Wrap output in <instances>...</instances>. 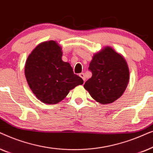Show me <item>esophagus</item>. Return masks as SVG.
Segmentation results:
<instances>
[{"label":"esophagus","mask_w":153,"mask_h":153,"mask_svg":"<svg viewBox=\"0 0 153 153\" xmlns=\"http://www.w3.org/2000/svg\"><path fill=\"white\" fill-rule=\"evenodd\" d=\"M79 76H80L81 78H82L83 81H85V77L84 73H80V74H79Z\"/></svg>","instance_id":"esophagus-1"}]
</instances>
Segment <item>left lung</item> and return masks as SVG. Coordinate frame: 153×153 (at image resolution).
<instances>
[{"label":"left lung","instance_id":"left-lung-1","mask_svg":"<svg viewBox=\"0 0 153 153\" xmlns=\"http://www.w3.org/2000/svg\"><path fill=\"white\" fill-rule=\"evenodd\" d=\"M88 69L92 77L83 87L95 101L108 104L123 95L129 83V70L120 53L106 46L94 54Z\"/></svg>","mask_w":153,"mask_h":153}]
</instances>
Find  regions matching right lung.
Here are the masks:
<instances>
[{
  "mask_svg": "<svg viewBox=\"0 0 153 153\" xmlns=\"http://www.w3.org/2000/svg\"><path fill=\"white\" fill-rule=\"evenodd\" d=\"M62 56L61 47L49 40L39 44L26 60L24 72L27 82L33 94L45 104H58L70 90L83 83Z\"/></svg>",
  "mask_w": 153,
  "mask_h": 153,
  "instance_id": "add662e5",
  "label": "right lung"
}]
</instances>
